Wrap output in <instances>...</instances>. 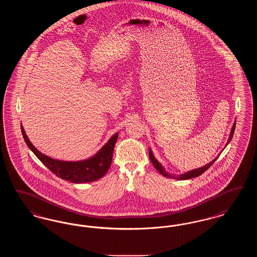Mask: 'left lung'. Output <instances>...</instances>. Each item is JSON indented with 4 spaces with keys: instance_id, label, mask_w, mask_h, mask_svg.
<instances>
[{
    "instance_id": "1",
    "label": "left lung",
    "mask_w": 257,
    "mask_h": 257,
    "mask_svg": "<svg viewBox=\"0 0 257 257\" xmlns=\"http://www.w3.org/2000/svg\"><path fill=\"white\" fill-rule=\"evenodd\" d=\"M235 123L233 124L232 129H231V132H230V136H229V139H228V141H227V144H229L230 143V141H231V139H232L233 134H234V130H235ZM226 144V145H227ZM219 157V156H218ZM218 157L216 158V159L213 160L211 163H209L207 165H205L204 167H202V168H199V169H196V170H194V171H188V172H186V173H184L182 175H179V177H173V176H171V174H169L168 172H166L165 170L163 169V167L160 165L159 163H158V161L154 158V156H153V154H152V152H151V150L149 149V158L151 160V162H152V164H153V166H154V168L157 170V171H159L160 173L162 174V175H164L165 177H173V178H175V179H179V180H187V179H191V178H194V177H197V176H199V175H201L204 171H207L208 169L215 163V161L218 159Z\"/></svg>"
}]
</instances>
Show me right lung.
Wrapping results in <instances>:
<instances>
[{
  "label": "right lung",
  "instance_id": "1",
  "mask_svg": "<svg viewBox=\"0 0 257 257\" xmlns=\"http://www.w3.org/2000/svg\"><path fill=\"white\" fill-rule=\"evenodd\" d=\"M21 131L25 142L42 164L61 179L72 183H88L100 179L109 170L112 159L114 145L117 140V133L113 135L108 143L102 147L92 158L80 162H64L50 158L39 152L29 141L21 125Z\"/></svg>",
  "mask_w": 257,
  "mask_h": 257
}]
</instances>
